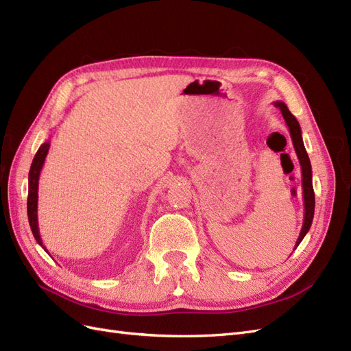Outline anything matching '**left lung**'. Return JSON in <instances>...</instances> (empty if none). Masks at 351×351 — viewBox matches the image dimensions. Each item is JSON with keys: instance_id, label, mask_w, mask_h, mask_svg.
Here are the masks:
<instances>
[{"instance_id": "1", "label": "left lung", "mask_w": 351, "mask_h": 351, "mask_svg": "<svg viewBox=\"0 0 351 351\" xmlns=\"http://www.w3.org/2000/svg\"><path fill=\"white\" fill-rule=\"evenodd\" d=\"M275 107H278L284 120L287 123V127L290 130V136L293 141L294 151L297 154V158H299L300 168H302V189H303V204H304V219H303V226L302 231L299 234V239L295 241V247L299 246L304 236L307 234V231L311 230L312 221H313V214H315V193H313V184H312V165H311V159L307 156L306 147L302 139V129L300 124L297 121L295 117L289 111L287 105L284 102H275ZM294 247V249H295Z\"/></svg>"}]
</instances>
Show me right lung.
Wrapping results in <instances>:
<instances>
[{"label": "right lung", "mask_w": 351, "mask_h": 351, "mask_svg": "<svg viewBox=\"0 0 351 351\" xmlns=\"http://www.w3.org/2000/svg\"><path fill=\"white\" fill-rule=\"evenodd\" d=\"M49 149V142L42 143L39 149L32 161L30 169H29V195H27V218H29V226L32 232H34L35 240L40 244L42 247L45 249L44 243H42L40 234H39V227H38V187H39V176L42 171V167H44L45 158L48 155ZM48 253V250L45 249Z\"/></svg>", "instance_id": "1"}]
</instances>
